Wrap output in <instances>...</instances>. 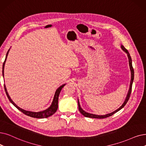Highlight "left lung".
Instances as JSON below:
<instances>
[{
	"mask_svg": "<svg viewBox=\"0 0 146 146\" xmlns=\"http://www.w3.org/2000/svg\"><path fill=\"white\" fill-rule=\"evenodd\" d=\"M121 48L122 49V50L125 52H126L127 54L128 55V60H129V68H130V70H131V82H130V85H129V90L127 94V96L126 97V98L124 101L123 103L122 104V106L119 107V108H118L117 110H115L114 111L108 113V114H106V115H95V114H92V113H88L85 111H84L83 109L81 108L80 105V103H79V99L78 100V107H79V111L80 112V113L82 114V115H84V116L86 117H91V118H97V119H103V118H106V117H108L109 116H112L113 114H115V113L117 112L118 111H119L120 109H122L123 107L125 106V104L127 103L128 101L129 100V98L130 97V95L131 93V91H132V83H133V81H134V68L132 67V59L131 57L130 56V54L129 53V52L128 51V50L126 49L123 45H121Z\"/></svg>",
	"mask_w": 146,
	"mask_h": 146,
	"instance_id": "8db88e82",
	"label": "left lung"
}]
</instances>
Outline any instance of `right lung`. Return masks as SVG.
<instances>
[{
  "label": "right lung",
  "mask_w": 146,
  "mask_h": 146,
  "mask_svg": "<svg viewBox=\"0 0 146 146\" xmlns=\"http://www.w3.org/2000/svg\"><path fill=\"white\" fill-rule=\"evenodd\" d=\"M9 50H10V49L8 50V51L7 52V53H6V58H5V61H4L3 64V67H2V75H3V77H4V67H5V64L6 60V58H7V56H8V55ZM65 85H66V84L61 85L57 89V90H56V91L55 92V94H54V98H53V100H52V102L51 104H50V106L48 107V109H46L45 110H42V111H37V112L26 110H24V109L20 108V107H19L17 105H16L14 103V101L12 100V99L9 97V94L8 93V91H7V90H6V86H5V84H4V88H5V92H6V96H7V97H8V98L10 102L12 104H13L16 107L17 109H18L19 110L21 111V112H23L24 114H25V115H27L29 116H30V117H35V118H46V117H49L50 116H52L53 114H54L56 111V110H57V109H58V101L59 95H60V92H61V91L62 90V88H63V86H64Z\"/></svg>",
  "instance_id": "1"
}]
</instances>
